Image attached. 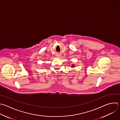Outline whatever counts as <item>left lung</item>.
Returning a JSON list of instances; mask_svg holds the SVG:
<instances>
[{
	"label": "left lung",
	"mask_w": 120,
	"mask_h": 120,
	"mask_svg": "<svg viewBox=\"0 0 120 120\" xmlns=\"http://www.w3.org/2000/svg\"><path fill=\"white\" fill-rule=\"evenodd\" d=\"M72 67H74V65H72Z\"/></svg>",
	"instance_id": "obj_1"
}]
</instances>
